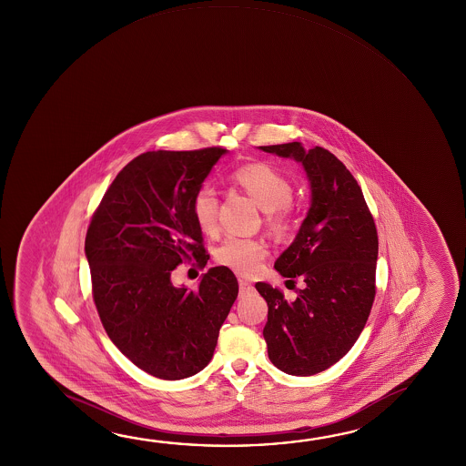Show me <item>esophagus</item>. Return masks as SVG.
I'll return each mask as SVG.
<instances>
[{
	"instance_id": "esophagus-1",
	"label": "esophagus",
	"mask_w": 466,
	"mask_h": 466,
	"mask_svg": "<svg viewBox=\"0 0 466 466\" xmlns=\"http://www.w3.org/2000/svg\"><path fill=\"white\" fill-rule=\"evenodd\" d=\"M238 286H240V296H245L253 289L252 284L245 279H238Z\"/></svg>"
}]
</instances>
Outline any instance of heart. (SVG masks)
I'll return each instance as SVG.
<instances>
[{"instance_id":"obj_1","label":"heart","mask_w":466,"mask_h":466,"mask_svg":"<svg viewBox=\"0 0 466 466\" xmlns=\"http://www.w3.org/2000/svg\"><path fill=\"white\" fill-rule=\"evenodd\" d=\"M237 187L253 199V203L267 213L269 228L275 232H284L289 228L288 205L292 199V185L286 177L267 164H250L237 168L232 174ZM191 211L199 229L211 234L218 228V197L211 188H201L193 197ZM267 255V247L259 240L228 237L216 250V259L237 275L250 276L258 269L261 259Z\"/></svg>"}]
</instances>
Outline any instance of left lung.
<instances>
[{"label":"left lung","mask_w":466,"mask_h":466,"mask_svg":"<svg viewBox=\"0 0 466 466\" xmlns=\"http://www.w3.org/2000/svg\"><path fill=\"white\" fill-rule=\"evenodd\" d=\"M258 149L299 162L310 188L306 219L275 261L279 275L302 278L304 288L288 302L281 290L255 284L268 304V358L286 374H319L343 358L366 327L375 298L377 229L356 178L329 151L298 141Z\"/></svg>","instance_id":"obj_1"}]
</instances>
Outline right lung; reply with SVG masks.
<instances>
[{"label":"right lung","mask_w":466,"mask_h":466,"mask_svg":"<svg viewBox=\"0 0 466 466\" xmlns=\"http://www.w3.org/2000/svg\"><path fill=\"white\" fill-rule=\"evenodd\" d=\"M226 153L207 147L137 156L115 177L86 236L94 302L108 338L162 380H182L209 364L238 294L226 267L209 268L197 289L170 278L191 257L207 265L191 201Z\"/></svg>","instance_id":"add662e5"}]
</instances>
